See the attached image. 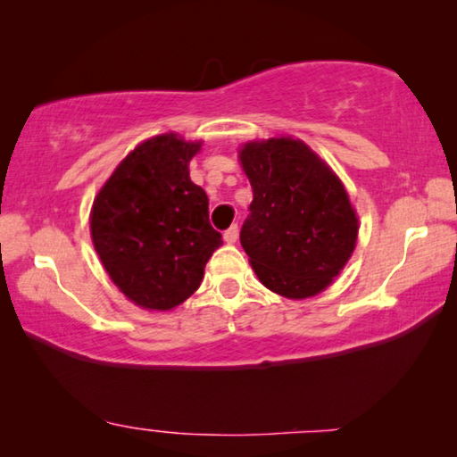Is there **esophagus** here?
I'll return each instance as SVG.
<instances>
[{"label": "esophagus", "instance_id": "1", "mask_svg": "<svg viewBox=\"0 0 457 457\" xmlns=\"http://www.w3.org/2000/svg\"><path fill=\"white\" fill-rule=\"evenodd\" d=\"M237 236H239L237 226H231L229 229H226V234H223V239H226L228 244H236L237 242Z\"/></svg>", "mask_w": 457, "mask_h": 457}]
</instances>
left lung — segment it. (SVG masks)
<instances>
[{"instance_id":"obj_1","label":"left lung","mask_w":457,"mask_h":457,"mask_svg":"<svg viewBox=\"0 0 457 457\" xmlns=\"http://www.w3.org/2000/svg\"><path fill=\"white\" fill-rule=\"evenodd\" d=\"M239 161L253 191L239 231L253 272L286 298L322 292L357 244L359 220L345 185L292 137L245 143Z\"/></svg>"}]
</instances>
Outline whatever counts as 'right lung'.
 <instances>
[{
	"instance_id": "1",
	"label": "right lung",
	"mask_w": 457,
	"mask_h": 457,
	"mask_svg": "<svg viewBox=\"0 0 457 457\" xmlns=\"http://www.w3.org/2000/svg\"><path fill=\"white\" fill-rule=\"evenodd\" d=\"M201 143L175 133L130 151L98 191L90 212L95 250L111 280L137 306L171 311L204 280L223 244L210 223V199L191 181Z\"/></svg>"
}]
</instances>
